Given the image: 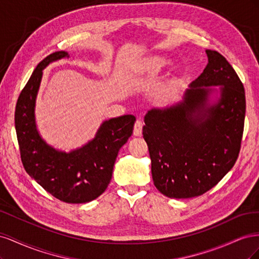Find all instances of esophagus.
Masks as SVG:
<instances>
[{
  "instance_id": "esophagus-1",
  "label": "esophagus",
  "mask_w": 259,
  "mask_h": 259,
  "mask_svg": "<svg viewBox=\"0 0 259 259\" xmlns=\"http://www.w3.org/2000/svg\"><path fill=\"white\" fill-rule=\"evenodd\" d=\"M134 135L139 137L143 135V122L137 120L134 125Z\"/></svg>"
}]
</instances>
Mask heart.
<instances>
[{
	"label": "heart",
	"instance_id": "1",
	"mask_svg": "<svg viewBox=\"0 0 259 259\" xmlns=\"http://www.w3.org/2000/svg\"><path fill=\"white\" fill-rule=\"evenodd\" d=\"M170 61L167 57L153 56L139 61L135 67V83L144 84L148 79L158 75L164 69L168 67Z\"/></svg>",
	"mask_w": 259,
	"mask_h": 259
}]
</instances>
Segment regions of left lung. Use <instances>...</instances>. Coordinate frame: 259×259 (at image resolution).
I'll list each match as a JSON object with an SVG mask.
<instances>
[{
    "label": "left lung",
    "instance_id": "left-lung-1",
    "mask_svg": "<svg viewBox=\"0 0 259 259\" xmlns=\"http://www.w3.org/2000/svg\"><path fill=\"white\" fill-rule=\"evenodd\" d=\"M183 100L154 108L143 135L151 159L153 184L174 199L198 197L216 186L236 163L245 119V92L237 72L216 51ZM218 85V88H215ZM214 91L220 97L210 99Z\"/></svg>",
    "mask_w": 259,
    "mask_h": 259
}]
</instances>
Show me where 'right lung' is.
Returning <instances> with one entry per match:
<instances>
[{
	"label": "right lung",
	"instance_id": "1",
	"mask_svg": "<svg viewBox=\"0 0 259 259\" xmlns=\"http://www.w3.org/2000/svg\"><path fill=\"white\" fill-rule=\"evenodd\" d=\"M66 57H69L67 52H55L36 66L18 97L15 127L27 173L56 199L66 203H86L107 189L117 153L132 136L136 117L126 114L103 122L95 138L68 153L46 144L35 124L36 95L43 69Z\"/></svg>",
	"mask_w": 259,
	"mask_h": 259
}]
</instances>
